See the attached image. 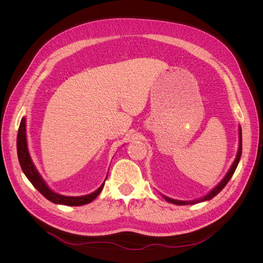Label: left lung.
<instances>
[{
  "mask_svg": "<svg viewBox=\"0 0 263 263\" xmlns=\"http://www.w3.org/2000/svg\"><path fill=\"white\" fill-rule=\"evenodd\" d=\"M241 153H242V139H241V127L239 126V149H238V153H237L236 159H235V161L233 162L232 166H230L229 171L227 172L225 178L219 182V184H218L217 186H215L206 196L200 198V200H195V201H190V202H187V201H178V200H173V198L166 197V196H163V197H164L165 200L168 201L169 203H173V204H176V205H192V204H196V203H200V202H204V201L211 200V198H213L214 196H216V195L220 192V191L226 186V184L228 183V181L230 180V178L233 177V174H234V172H235V170H236V168H237V165H238V163H239L240 157H241Z\"/></svg>",
  "mask_w": 263,
  "mask_h": 263,
  "instance_id": "1",
  "label": "left lung"
}]
</instances>
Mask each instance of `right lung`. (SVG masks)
Masks as SVG:
<instances>
[{
	"instance_id": "add662e5",
	"label": "right lung",
	"mask_w": 263,
	"mask_h": 263,
	"mask_svg": "<svg viewBox=\"0 0 263 263\" xmlns=\"http://www.w3.org/2000/svg\"><path fill=\"white\" fill-rule=\"evenodd\" d=\"M17 156H18V161L21 164V168L23 172L25 173L27 179L30 181L31 184H33L39 192H41L47 200H49L52 203L55 204H63L68 206H80L91 203L95 197H97L100 193L102 189L104 187V183L95 191V192L84 195V196H65L54 193L52 190H50L41 174L38 173L36 166L34 165L33 161H31L28 149H27V140H26V119L25 117L22 118L18 134H17Z\"/></svg>"
}]
</instances>
